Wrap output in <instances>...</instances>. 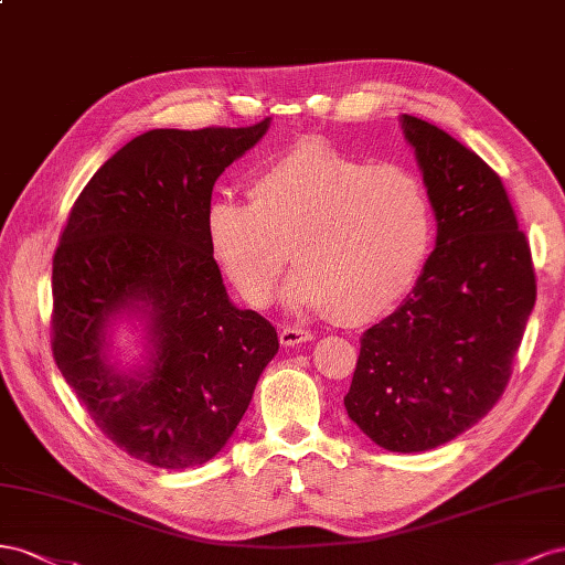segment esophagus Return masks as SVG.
Instances as JSON below:
<instances>
[{
  "instance_id": "34e87169",
  "label": "esophagus",
  "mask_w": 565,
  "mask_h": 565,
  "mask_svg": "<svg viewBox=\"0 0 565 565\" xmlns=\"http://www.w3.org/2000/svg\"><path fill=\"white\" fill-rule=\"evenodd\" d=\"M315 338V333L312 331H308V329H298V327H284L281 331H279V341L284 343V345H300V343H308V341H312Z\"/></svg>"
}]
</instances>
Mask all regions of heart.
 I'll return each mask as SVG.
<instances>
[{"instance_id": "1", "label": "heart", "mask_w": 565, "mask_h": 565, "mask_svg": "<svg viewBox=\"0 0 565 565\" xmlns=\"http://www.w3.org/2000/svg\"><path fill=\"white\" fill-rule=\"evenodd\" d=\"M205 234L220 269L255 308L284 288L288 305L360 324L405 296L433 246L426 182L395 163L369 166L321 137H300L255 170L248 203L211 201Z\"/></svg>"}]
</instances>
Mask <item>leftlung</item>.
I'll list each match as a JSON object with an SVG mask.
<instances>
[{"instance_id": "left-lung-1", "label": "left lung", "mask_w": 565, "mask_h": 565, "mask_svg": "<svg viewBox=\"0 0 565 565\" xmlns=\"http://www.w3.org/2000/svg\"><path fill=\"white\" fill-rule=\"evenodd\" d=\"M438 238L407 300L360 338L348 416L391 452L455 440L502 397L537 298L533 255L486 160L402 116Z\"/></svg>"}]
</instances>
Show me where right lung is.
<instances>
[{
	"instance_id": "1",
	"label": "right lung",
	"mask_w": 565,
	"mask_h": 565,
	"mask_svg": "<svg viewBox=\"0 0 565 565\" xmlns=\"http://www.w3.org/2000/svg\"><path fill=\"white\" fill-rule=\"evenodd\" d=\"M267 127L135 137L79 191L58 238L54 360L96 428L158 469L213 459L279 350L263 315L230 302L205 234L215 180ZM137 301L150 308L157 343L139 380L103 362L107 319Z\"/></svg>"
}]
</instances>
